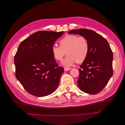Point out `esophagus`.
Wrapping results in <instances>:
<instances>
[{"label": "esophagus", "mask_w": 125, "mask_h": 125, "mask_svg": "<svg viewBox=\"0 0 125 125\" xmlns=\"http://www.w3.org/2000/svg\"><path fill=\"white\" fill-rule=\"evenodd\" d=\"M71 69V68H67V67H65V68H64V70L65 71H68V70H69Z\"/></svg>", "instance_id": "1"}]
</instances>
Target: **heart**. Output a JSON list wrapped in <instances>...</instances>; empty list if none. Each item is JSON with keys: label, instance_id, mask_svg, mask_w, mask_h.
I'll return each instance as SVG.
<instances>
[{"label": "heart", "instance_id": "obj_1", "mask_svg": "<svg viewBox=\"0 0 125 125\" xmlns=\"http://www.w3.org/2000/svg\"><path fill=\"white\" fill-rule=\"evenodd\" d=\"M60 46L53 45L52 52L54 58L57 61H62L68 54L62 63L68 66L75 62L81 63L87 58L89 52V43L86 37L77 35H67L59 42Z\"/></svg>", "mask_w": 125, "mask_h": 125}]
</instances>
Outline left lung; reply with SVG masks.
Masks as SVG:
<instances>
[{"label": "left lung", "mask_w": 125, "mask_h": 125, "mask_svg": "<svg viewBox=\"0 0 125 125\" xmlns=\"http://www.w3.org/2000/svg\"><path fill=\"white\" fill-rule=\"evenodd\" d=\"M68 33L84 36L89 42V54L80 66L78 85L83 92L96 94L107 85L113 74L110 46L104 37L91 30H73Z\"/></svg>", "instance_id": "8db88e82"}]
</instances>
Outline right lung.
<instances>
[{
    "label": "right lung",
    "mask_w": 125,
    "mask_h": 125,
    "mask_svg": "<svg viewBox=\"0 0 125 125\" xmlns=\"http://www.w3.org/2000/svg\"><path fill=\"white\" fill-rule=\"evenodd\" d=\"M63 32L41 31L19 45L14 56L16 77L30 94L43 97L53 93L64 69L59 67L52 47Z\"/></svg>",
    "instance_id": "add662e5"
}]
</instances>
